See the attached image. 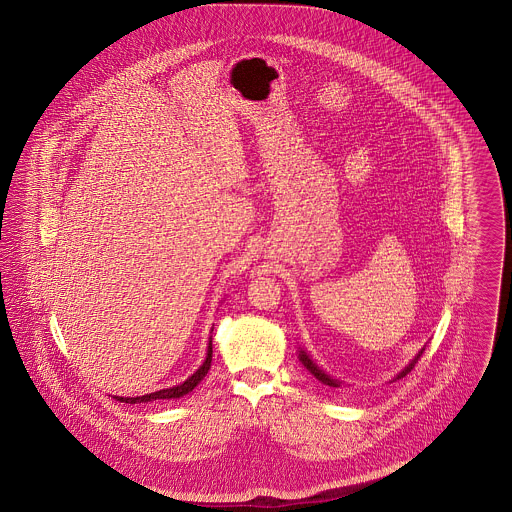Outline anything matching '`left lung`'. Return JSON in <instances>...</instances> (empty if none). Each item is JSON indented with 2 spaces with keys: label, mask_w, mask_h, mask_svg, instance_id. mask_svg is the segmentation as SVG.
I'll list each match as a JSON object with an SVG mask.
<instances>
[{
  "label": "left lung",
  "mask_w": 512,
  "mask_h": 512,
  "mask_svg": "<svg viewBox=\"0 0 512 512\" xmlns=\"http://www.w3.org/2000/svg\"><path fill=\"white\" fill-rule=\"evenodd\" d=\"M422 353H424V349H422V351L416 355V359H414L410 365L406 366L402 372H398V376H396V378H402V376H406V374H408V372L414 368V365L418 363V359L422 357ZM299 361L303 363V366H305V368H307V370H309V372H311V374H313V376H315L319 382H323V384H327V386H333V388H339V386H341V382H339V380H335L333 376L325 374V372H323L319 366L315 365V363H313V361L307 357V353H305V351H299ZM396 378H394V380H396Z\"/></svg>",
  "instance_id": "1"
}]
</instances>
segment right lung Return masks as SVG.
<instances>
[{
  "label": "right lung",
  "instance_id": "add662e5",
  "mask_svg": "<svg viewBox=\"0 0 512 512\" xmlns=\"http://www.w3.org/2000/svg\"><path fill=\"white\" fill-rule=\"evenodd\" d=\"M211 361H213V343L209 341V349H207V359H205V363L201 365V368L195 372V374H191L183 384H179V386H171V388H163V390H157V392H151V394H146V396H136V398H122V396H114L116 400H120V402H126V404H142V402H151V400H171V398H181V396H185V394H189L203 378H205V374L209 372V368H211Z\"/></svg>",
  "mask_w": 512,
  "mask_h": 512
}]
</instances>
